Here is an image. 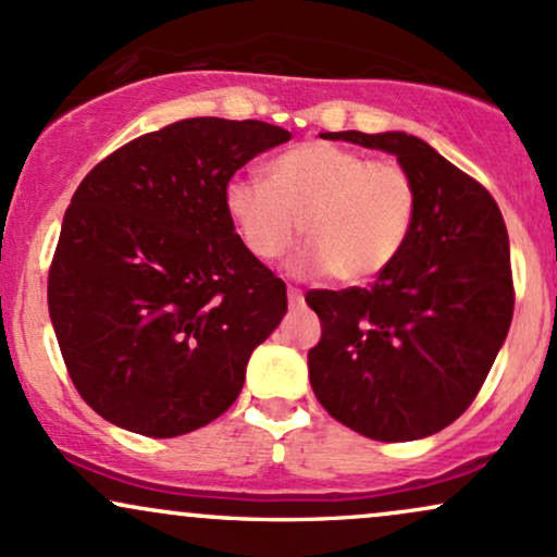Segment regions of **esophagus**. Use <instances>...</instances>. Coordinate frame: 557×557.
<instances>
[{"label":"esophagus","mask_w":557,"mask_h":557,"mask_svg":"<svg viewBox=\"0 0 557 557\" xmlns=\"http://www.w3.org/2000/svg\"><path fill=\"white\" fill-rule=\"evenodd\" d=\"M287 300H290V306H300L304 304V293L298 290V287H287Z\"/></svg>","instance_id":"34e87169"}]
</instances>
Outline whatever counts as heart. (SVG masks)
<instances>
[{
  "label": "heart",
  "instance_id": "1",
  "mask_svg": "<svg viewBox=\"0 0 557 557\" xmlns=\"http://www.w3.org/2000/svg\"><path fill=\"white\" fill-rule=\"evenodd\" d=\"M225 212L253 259H280L304 235L309 251L300 264L359 285L389 270L406 248L419 188L393 159L306 140L267 164L264 185L230 181Z\"/></svg>",
  "mask_w": 557,
  "mask_h": 557
}]
</instances>
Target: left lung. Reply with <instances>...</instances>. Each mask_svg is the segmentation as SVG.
<instances>
[{
  "label": "left lung",
  "mask_w": 557,
  "mask_h": 557,
  "mask_svg": "<svg viewBox=\"0 0 557 557\" xmlns=\"http://www.w3.org/2000/svg\"><path fill=\"white\" fill-rule=\"evenodd\" d=\"M324 138L398 157L417 181L419 212L400 257L372 285L306 293L322 322L311 387L332 419L363 437H430L474 403L508 335V230L490 190L417 136Z\"/></svg>",
  "instance_id": "left-lung-1"
}]
</instances>
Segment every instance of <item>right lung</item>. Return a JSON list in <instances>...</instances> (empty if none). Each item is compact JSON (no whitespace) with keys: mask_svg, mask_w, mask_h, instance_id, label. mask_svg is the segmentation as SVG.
Returning <instances> with one entry per match:
<instances>
[{"mask_svg":"<svg viewBox=\"0 0 557 557\" xmlns=\"http://www.w3.org/2000/svg\"><path fill=\"white\" fill-rule=\"evenodd\" d=\"M285 140L259 120L190 117L120 146L83 177L49 267V317L70 380L99 417L177 437L238 398L287 293L243 248L225 188Z\"/></svg>","mask_w":557,"mask_h":557,"instance_id":"right-lung-1","label":"right lung"}]
</instances>
